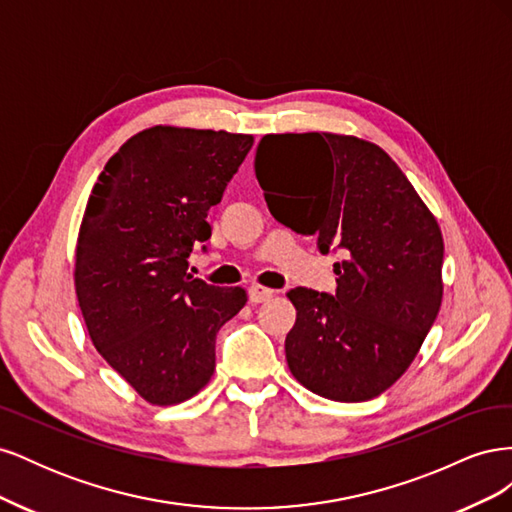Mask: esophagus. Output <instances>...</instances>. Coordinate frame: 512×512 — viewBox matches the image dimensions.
Listing matches in <instances>:
<instances>
[{"label": "esophagus", "mask_w": 512, "mask_h": 512, "mask_svg": "<svg viewBox=\"0 0 512 512\" xmlns=\"http://www.w3.org/2000/svg\"><path fill=\"white\" fill-rule=\"evenodd\" d=\"M273 290H269V288H265V286H252L250 288V301L254 303V305H258V303H267V301H271L273 299Z\"/></svg>", "instance_id": "obj_1"}]
</instances>
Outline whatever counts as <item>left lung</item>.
I'll use <instances>...</instances> for the list:
<instances>
[{
    "label": "left lung",
    "instance_id": "1",
    "mask_svg": "<svg viewBox=\"0 0 512 512\" xmlns=\"http://www.w3.org/2000/svg\"><path fill=\"white\" fill-rule=\"evenodd\" d=\"M256 179L277 222L316 235L335 294L292 288L286 361L305 389L367 401L410 367L438 318L444 241L408 177L378 145L329 132L267 134ZM289 181H285V177Z\"/></svg>",
    "mask_w": 512,
    "mask_h": 512
}]
</instances>
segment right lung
I'll return each mask as SVG.
<instances>
[{
    "label": "right lung",
    "mask_w": 512,
    "mask_h": 512,
    "mask_svg": "<svg viewBox=\"0 0 512 512\" xmlns=\"http://www.w3.org/2000/svg\"><path fill=\"white\" fill-rule=\"evenodd\" d=\"M252 145L250 134L149 128L106 162L87 200L76 297L96 350L153 406L203 389L215 335L247 301L239 286L192 277L188 258L211 237L207 211Z\"/></svg>",
    "instance_id": "1"
}]
</instances>
